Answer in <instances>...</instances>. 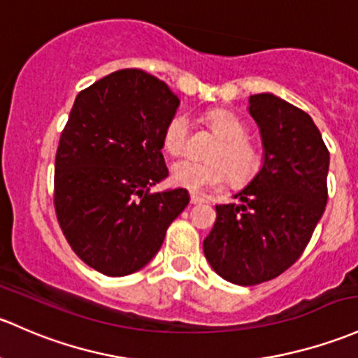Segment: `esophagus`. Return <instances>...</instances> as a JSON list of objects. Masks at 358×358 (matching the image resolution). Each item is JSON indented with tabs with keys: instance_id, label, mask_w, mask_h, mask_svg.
<instances>
[{
	"instance_id": "34e87169",
	"label": "esophagus",
	"mask_w": 358,
	"mask_h": 358,
	"mask_svg": "<svg viewBox=\"0 0 358 358\" xmlns=\"http://www.w3.org/2000/svg\"><path fill=\"white\" fill-rule=\"evenodd\" d=\"M202 202H206V199L201 197V195H195V194L190 195V204H202Z\"/></svg>"
}]
</instances>
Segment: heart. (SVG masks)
<instances>
[{
    "label": "heart",
    "instance_id": "obj_1",
    "mask_svg": "<svg viewBox=\"0 0 358 358\" xmlns=\"http://www.w3.org/2000/svg\"><path fill=\"white\" fill-rule=\"evenodd\" d=\"M206 122L220 137L210 150V159L214 161H178L171 168V183L190 192H204L223 185L229 176L235 185H245L257 175L262 164L261 150L248 137L247 123L228 110L208 111ZM189 135V118L183 113L171 115L161 135L164 150L171 156H180L187 148Z\"/></svg>",
    "mask_w": 358,
    "mask_h": 358
}]
</instances>
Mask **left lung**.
<instances>
[{
	"instance_id": "left-lung-1",
	"label": "left lung",
	"mask_w": 358,
	"mask_h": 358,
	"mask_svg": "<svg viewBox=\"0 0 358 358\" xmlns=\"http://www.w3.org/2000/svg\"><path fill=\"white\" fill-rule=\"evenodd\" d=\"M264 164L242 192V204L216 206L204 255L223 280L252 287L285 273L306 250L328 202L329 150L300 108L273 94L250 96Z\"/></svg>"
}]
</instances>
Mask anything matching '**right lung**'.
<instances>
[{"mask_svg":"<svg viewBox=\"0 0 358 358\" xmlns=\"http://www.w3.org/2000/svg\"><path fill=\"white\" fill-rule=\"evenodd\" d=\"M180 99L142 70L80 90L55 159V210L71 250L106 276L142 269L163 245L189 192H150L168 176L163 129Z\"/></svg>","mask_w":358,"mask_h":358,"instance_id":"1","label":"right lung"}]
</instances>
